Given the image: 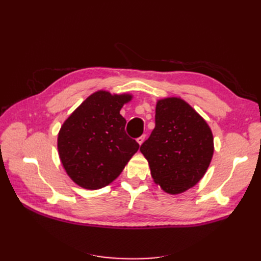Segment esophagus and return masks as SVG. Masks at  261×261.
<instances>
[{"instance_id":"esophagus-1","label":"esophagus","mask_w":261,"mask_h":261,"mask_svg":"<svg viewBox=\"0 0 261 261\" xmlns=\"http://www.w3.org/2000/svg\"><path fill=\"white\" fill-rule=\"evenodd\" d=\"M145 135H143V136H140V137H138L137 138V143L139 144V146H141V145H143V143H144V140H145Z\"/></svg>"}]
</instances>
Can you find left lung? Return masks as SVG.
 <instances>
[{
	"label": "left lung",
	"instance_id": "1",
	"mask_svg": "<svg viewBox=\"0 0 261 261\" xmlns=\"http://www.w3.org/2000/svg\"><path fill=\"white\" fill-rule=\"evenodd\" d=\"M155 127L141 145L150 173L165 193L177 195L194 187L207 172L215 146L207 122L177 97L156 101Z\"/></svg>",
	"mask_w": 261,
	"mask_h": 261
}]
</instances>
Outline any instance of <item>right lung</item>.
<instances>
[{
    "mask_svg": "<svg viewBox=\"0 0 261 261\" xmlns=\"http://www.w3.org/2000/svg\"><path fill=\"white\" fill-rule=\"evenodd\" d=\"M133 94L98 90L87 98L61 126L59 156L66 174L85 189L111 184L137 152L139 145L124 130L120 114Z\"/></svg>",
    "mask_w": 261,
    "mask_h": 261,
    "instance_id": "obj_1",
    "label": "right lung"
}]
</instances>
